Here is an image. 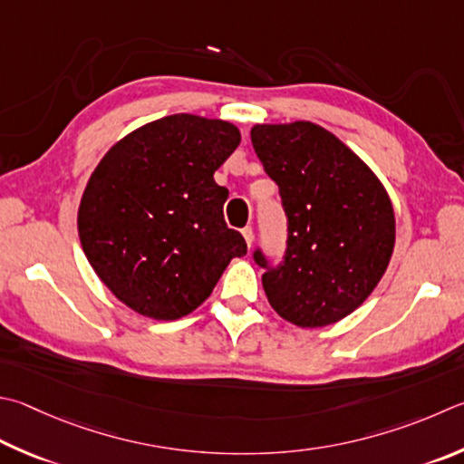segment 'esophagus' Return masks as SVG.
<instances>
[{
	"instance_id": "esophagus-1",
	"label": "esophagus",
	"mask_w": 464,
	"mask_h": 464,
	"mask_svg": "<svg viewBox=\"0 0 464 464\" xmlns=\"http://www.w3.org/2000/svg\"><path fill=\"white\" fill-rule=\"evenodd\" d=\"M241 235H243V237H246L247 247H251V243H254V231H251V227H246V229L241 231Z\"/></svg>"
}]
</instances>
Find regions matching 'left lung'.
Listing matches in <instances>:
<instances>
[{"label": "left lung", "mask_w": 464, "mask_h": 464, "mask_svg": "<svg viewBox=\"0 0 464 464\" xmlns=\"http://www.w3.org/2000/svg\"><path fill=\"white\" fill-rule=\"evenodd\" d=\"M251 144L288 215L285 257L261 277L269 306L300 328L339 323L390 266V195L355 151L313 121L257 123ZM256 261L267 267L259 251Z\"/></svg>", "instance_id": "obj_1"}]
</instances>
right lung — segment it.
<instances>
[{"instance_id":"right-lung-1","label":"right lung","mask_w":464,"mask_h":464,"mask_svg":"<svg viewBox=\"0 0 464 464\" xmlns=\"http://www.w3.org/2000/svg\"><path fill=\"white\" fill-rule=\"evenodd\" d=\"M241 133L233 123L176 113L121 138L101 158L79 205V237L113 296L154 320L190 314L233 257L247 254L229 229V190L213 174Z\"/></svg>"}]
</instances>
